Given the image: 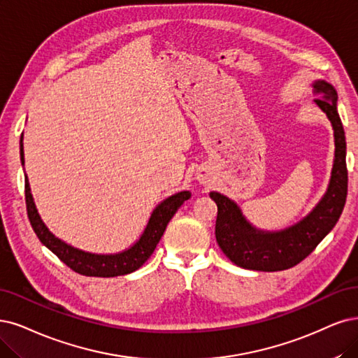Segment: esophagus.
I'll list each match as a JSON object with an SVG mask.
<instances>
[{"instance_id":"obj_1","label":"esophagus","mask_w":358,"mask_h":358,"mask_svg":"<svg viewBox=\"0 0 358 358\" xmlns=\"http://www.w3.org/2000/svg\"><path fill=\"white\" fill-rule=\"evenodd\" d=\"M205 182H206V181H205Z\"/></svg>"}]
</instances>
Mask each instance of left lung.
Instances as JSON below:
<instances>
[{
  "label": "left lung",
  "mask_w": 358,
  "mask_h": 358,
  "mask_svg": "<svg viewBox=\"0 0 358 358\" xmlns=\"http://www.w3.org/2000/svg\"><path fill=\"white\" fill-rule=\"evenodd\" d=\"M322 96L314 103L326 113L334 128L335 157L327 189L310 213L283 230H261L250 224L234 201L218 192L209 197L217 203L215 237L226 257L246 270L282 271L307 258L315 246L332 231L345 206L348 190L345 132L338 113V92L323 79L313 83Z\"/></svg>",
  "instance_id": "8db88e82"
}]
</instances>
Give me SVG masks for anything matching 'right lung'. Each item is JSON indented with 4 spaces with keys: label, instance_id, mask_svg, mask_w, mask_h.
<instances>
[{
    "label": "right lung",
    "instance_id": "obj_1",
    "mask_svg": "<svg viewBox=\"0 0 358 358\" xmlns=\"http://www.w3.org/2000/svg\"><path fill=\"white\" fill-rule=\"evenodd\" d=\"M20 162L22 165H24L23 134L20 136ZM190 192L182 190L176 194L168 196L161 203H157L156 208L152 210L150 218L148 224H145L140 239L136 243H132L129 248L124 249L122 252L92 254L63 242L48 230V227L38 214V209L34 202V196L31 193L28 176L24 174L26 209H28L31 226L35 234L38 236V239L41 241V243L47 246L60 261H63L66 266L71 267L73 271L79 274L90 277H116L138 270L153 254V250L159 241H161V237L171 218L174 217L178 208L184 202L190 199Z\"/></svg>",
    "mask_w": 358,
    "mask_h": 358
}]
</instances>
